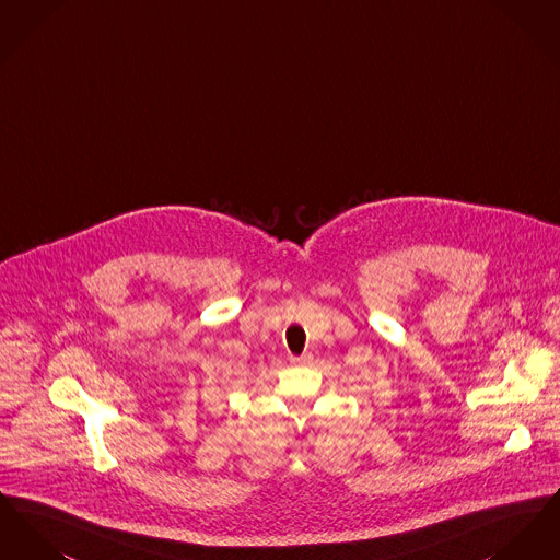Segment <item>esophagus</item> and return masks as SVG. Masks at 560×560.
Masks as SVG:
<instances>
[{
	"label": "esophagus",
	"mask_w": 560,
	"mask_h": 560,
	"mask_svg": "<svg viewBox=\"0 0 560 560\" xmlns=\"http://www.w3.org/2000/svg\"><path fill=\"white\" fill-rule=\"evenodd\" d=\"M311 359H313V354H311V352H304V354H300V357H292L290 361L295 363V365H306V363H311Z\"/></svg>",
	"instance_id": "34e87169"
}]
</instances>
